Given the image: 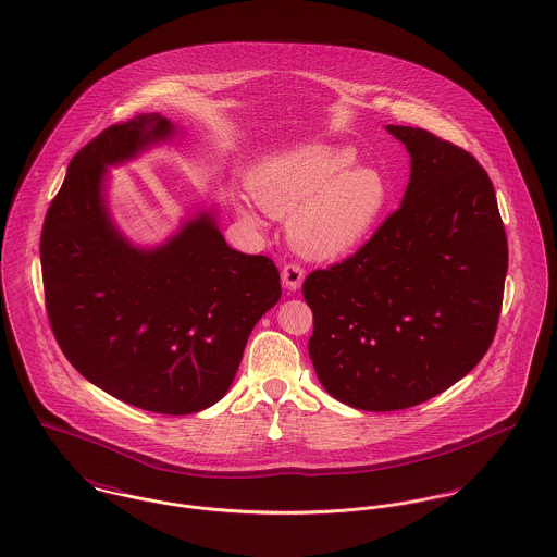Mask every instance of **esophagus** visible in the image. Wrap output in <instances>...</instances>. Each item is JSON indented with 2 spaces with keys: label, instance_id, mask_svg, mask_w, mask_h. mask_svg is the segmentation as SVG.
Wrapping results in <instances>:
<instances>
[{
  "label": "esophagus",
  "instance_id": "esophagus-1",
  "mask_svg": "<svg viewBox=\"0 0 557 557\" xmlns=\"http://www.w3.org/2000/svg\"><path fill=\"white\" fill-rule=\"evenodd\" d=\"M302 281H305V268L300 263L294 261V263H287L283 268V283H285L287 289L296 292L302 285Z\"/></svg>",
  "mask_w": 557,
  "mask_h": 557
}]
</instances>
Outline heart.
I'll return each instance as SVG.
<instances>
[{"mask_svg": "<svg viewBox=\"0 0 557 557\" xmlns=\"http://www.w3.org/2000/svg\"><path fill=\"white\" fill-rule=\"evenodd\" d=\"M349 148L305 144L265 160L252 177L259 206L278 219L294 216L298 248L318 259L351 250L386 206V182L369 166H352Z\"/></svg>", "mask_w": 557, "mask_h": 557, "instance_id": "heart-1", "label": "heart"}]
</instances>
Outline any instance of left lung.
<instances>
[{"instance_id": "left-lung-1", "label": "left lung", "mask_w": 557, "mask_h": 557, "mask_svg": "<svg viewBox=\"0 0 557 557\" xmlns=\"http://www.w3.org/2000/svg\"><path fill=\"white\" fill-rule=\"evenodd\" d=\"M388 133L411 159L400 208L302 285L321 386L367 411L420 405L466 377L493 343L508 270L495 190L478 160L424 128Z\"/></svg>"}]
</instances>
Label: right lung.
Segmentation results:
<instances>
[{
  "label": "right lung",
  "mask_w": 557,
  "mask_h": 557,
  "mask_svg": "<svg viewBox=\"0 0 557 557\" xmlns=\"http://www.w3.org/2000/svg\"><path fill=\"white\" fill-rule=\"evenodd\" d=\"M173 133L141 113L83 146L47 210L40 263L51 330L81 375L128 405L184 416L225 397L250 330L281 298V274L270 257L227 246L210 214L157 248L115 230L104 166Z\"/></svg>",
  "instance_id": "add662e5"
}]
</instances>
